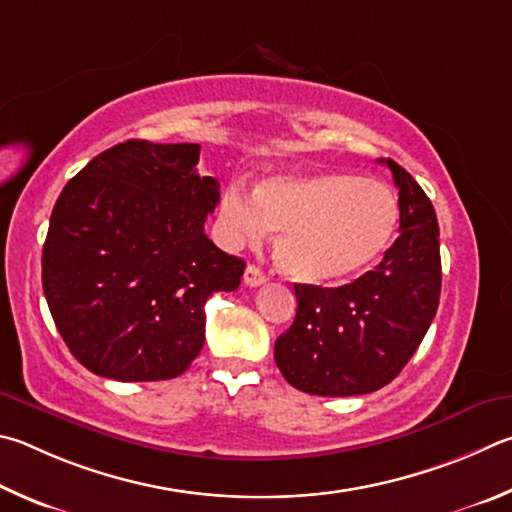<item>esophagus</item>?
<instances>
[{
	"label": "esophagus",
	"instance_id": "1",
	"mask_svg": "<svg viewBox=\"0 0 512 512\" xmlns=\"http://www.w3.org/2000/svg\"><path fill=\"white\" fill-rule=\"evenodd\" d=\"M267 281V274L261 270L258 265H247L245 270V285L249 288H258V285H263Z\"/></svg>",
	"mask_w": 512,
	"mask_h": 512
}]
</instances>
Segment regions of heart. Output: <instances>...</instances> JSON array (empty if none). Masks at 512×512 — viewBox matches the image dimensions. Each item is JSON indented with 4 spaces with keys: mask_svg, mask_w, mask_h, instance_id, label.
<instances>
[{
    "mask_svg": "<svg viewBox=\"0 0 512 512\" xmlns=\"http://www.w3.org/2000/svg\"><path fill=\"white\" fill-rule=\"evenodd\" d=\"M398 200L378 179L351 173L274 175L251 193L224 186L220 218L229 242H261L279 231L274 256L290 279L310 285L342 281L378 258L398 227Z\"/></svg>",
    "mask_w": 512,
    "mask_h": 512,
    "instance_id": "b5f03b06",
    "label": "heart"
}]
</instances>
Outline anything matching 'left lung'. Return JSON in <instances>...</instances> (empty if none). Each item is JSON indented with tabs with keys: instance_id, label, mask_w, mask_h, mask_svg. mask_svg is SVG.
<instances>
[{
	"instance_id": "obj_1",
	"label": "left lung",
	"mask_w": 512,
	"mask_h": 512,
	"mask_svg": "<svg viewBox=\"0 0 512 512\" xmlns=\"http://www.w3.org/2000/svg\"><path fill=\"white\" fill-rule=\"evenodd\" d=\"M398 186L400 236L382 263L342 288L294 283L297 317L276 339L274 360L294 389L362 396L405 369L441 299L436 211L393 159H380Z\"/></svg>"
}]
</instances>
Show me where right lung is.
Here are the masks:
<instances>
[{
  "instance_id": "1",
  "label": "right lung",
  "mask_w": 512,
  "mask_h": 512,
  "mask_svg": "<svg viewBox=\"0 0 512 512\" xmlns=\"http://www.w3.org/2000/svg\"><path fill=\"white\" fill-rule=\"evenodd\" d=\"M197 143L130 139L69 179L42 249V288L71 355L101 378L182 375L204 346V303L245 261L204 233L220 184Z\"/></svg>"
}]
</instances>
